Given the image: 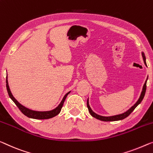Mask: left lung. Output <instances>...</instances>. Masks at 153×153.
Segmentation results:
<instances>
[{
	"label": "left lung",
	"instance_id": "obj_1",
	"mask_svg": "<svg viewBox=\"0 0 153 153\" xmlns=\"http://www.w3.org/2000/svg\"><path fill=\"white\" fill-rule=\"evenodd\" d=\"M142 57H143V59H144V63H145L146 65V57H145V55H144V53H142ZM147 79H148V78H147ZM146 82H147V80L145 81V83L144 85V86H143L142 91V93H141L140 97L139 99H138V100L137 101V102H136L135 104L132 107H131L130 109H129L127 111H126L125 113H124V114H120V115H117V116H110V117H105V116H99V115H97L96 114H95V113L91 109L90 105H89V102H88V101H87V107H88V108L89 112H90L91 116H92L94 117H95V118L98 119V120H102V121H105V122L117 121V120H123V119L126 118V117H128L129 115H130L131 113L133 111V110L135 109V107H137V105H139L141 102H142V100H143V98H144V95H145V93H146Z\"/></svg>",
	"mask_w": 153,
	"mask_h": 153
}]
</instances>
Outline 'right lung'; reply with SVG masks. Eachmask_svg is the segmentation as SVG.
Segmentation results:
<instances>
[{"mask_svg":"<svg viewBox=\"0 0 153 153\" xmlns=\"http://www.w3.org/2000/svg\"><path fill=\"white\" fill-rule=\"evenodd\" d=\"M6 87H7V92H8V94L9 96V97L11 98V99L12 100L14 103L16 105V106L18 107V109L20 110V111L23 114L25 115L26 116L30 117V118H33V119H39V120H44V119H49V118H51V117H55V116H57L59 114L61 110H62V108L63 107V102H64V101L65 100V98H66L67 96L69 94L70 91L69 92H68L64 96V97H63V100H62V102L59 105V106L55 108V109L52 110V111H32V110H30L29 109H27V108L25 107L24 106H22V105L20 104L19 102H18L17 100H16V98L13 97L12 94L11 93V91L9 90V85H8V82H7V76H6Z\"/></svg>","mask_w":153,"mask_h":153,"instance_id":"1","label":"right lung"}]
</instances>
